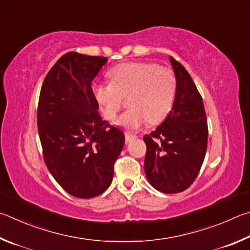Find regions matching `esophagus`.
I'll use <instances>...</instances> for the list:
<instances>
[{"label": "esophagus", "instance_id": "esophagus-1", "mask_svg": "<svg viewBox=\"0 0 250 250\" xmlns=\"http://www.w3.org/2000/svg\"><path fill=\"white\" fill-rule=\"evenodd\" d=\"M136 137H137L136 135L126 133V134H125V142H126V143H129V142H132L133 139H135V138H136Z\"/></svg>", "mask_w": 250, "mask_h": 250}]
</instances>
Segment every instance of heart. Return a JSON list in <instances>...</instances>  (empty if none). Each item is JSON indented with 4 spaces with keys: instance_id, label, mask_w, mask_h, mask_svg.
<instances>
[{
    "instance_id": "1",
    "label": "heart",
    "mask_w": 250,
    "mask_h": 250,
    "mask_svg": "<svg viewBox=\"0 0 250 250\" xmlns=\"http://www.w3.org/2000/svg\"><path fill=\"white\" fill-rule=\"evenodd\" d=\"M112 82L93 85V95L104 117L114 121L129 95V106L117 121L135 130L150 122L159 124L171 112L177 93V79L171 70L151 62H126L109 71Z\"/></svg>"
}]
</instances>
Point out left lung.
I'll return each instance as SVG.
<instances>
[{
  "mask_svg": "<svg viewBox=\"0 0 250 250\" xmlns=\"http://www.w3.org/2000/svg\"><path fill=\"white\" fill-rule=\"evenodd\" d=\"M177 79L173 106L166 120L150 135L145 173L150 185L163 193L187 190L202 167L208 147V123L202 96L185 67L169 57Z\"/></svg>",
  "mask_w": 250,
  "mask_h": 250,
  "instance_id": "obj_1",
  "label": "left lung"
}]
</instances>
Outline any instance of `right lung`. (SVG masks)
Masks as SVG:
<instances>
[{
	"instance_id": "obj_1",
	"label": "right lung",
	"mask_w": 250,
	"mask_h": 250,
	"mask_svg": "<svg viewBox=\"0 0 250 250\" xmlns=\"http://www.w3.org/2000/svg\"><path fill=\"white\" fill-rule=\"evenodd\" d=\"M107 58L70 51L45 78L37 125L43 159L64 191L90 199L111 186L114 164L125 142L121 129L99 113L91 83Z\"/></svg>"
}]
</instances>
